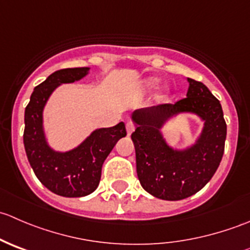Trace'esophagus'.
I'll return each instance as SVG.
<instances>
[{
    "instance_id": "1",
    "label": "esophagus",
    "mask_w": 250,
    "mask_h": 250,
    "mask_svg": "<svg viewBox=\"0 0 250 250\" xmlns=\"http://www.w3.org/2000/svg\"><path fill=\"white\" fill-rule=\"evenodd\" d=\"M125 128H127V133L128 135H130L133 133V130H134V125H133L132 122H127L125 123Z\"/></svg>"
}]
</instances>
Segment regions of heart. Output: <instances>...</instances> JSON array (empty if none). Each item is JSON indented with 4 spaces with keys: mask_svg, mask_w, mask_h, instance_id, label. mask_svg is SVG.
<instances>
[{
    "mask_svg": "<svg viewBox=\"0 0 250 250\" xmlns=\"http://www.w3.org/2000/svg\"><path fill=\"white\" fill-rule=\"evenodd\" d=\"M156 84H157V80L156 78H148V80L145 81V87H147L148 89L155 88Z\"/></svg>",
    "mask_w": 250,
    "mask_h": 250,
    "instance_id": "obj_1",
    "label": "heart"
}]
</instances>
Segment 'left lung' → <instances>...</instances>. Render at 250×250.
<instances>
[{"instance_id":"1","label":"left lung","mask_w":250,"mask_h":250,"mask_svg":"<svg viewBox=\"0 0 250 250\" xmlns=\"http://www.w3.org/2000/svg\"><path fill=\"white\" fill-rule=\"evenodd\" d=\"M188 82L185 99L132 113L138 178L144 190L165 201L184 200L203 188L218 169L225 148L220 102L202 82L192 78ZM181 113L197 115L204 128L192 146L179 149L167 143L162 129Z\"/></svg>"}]
</instances>
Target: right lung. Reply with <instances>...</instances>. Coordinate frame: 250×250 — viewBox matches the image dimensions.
Instances as JSON below:
<instances>
[{
    "label": "right lung",
    "mask_w": 250,
    "mask_h": 250,
    "mask_svg": "<svg viewBox=\"0 0 250 250\" xmlns=\"http://www.w3.org/2000/svg\"><path fill=\"white\" fill-rule=\"evenodd\" d=\"M89 67H72L53 72L37 85L25 109L24 146L30 166L44 186L62 197H83L99 185L104 161L121 138L125 137L123 122L93 130L80 145L57 151L49 145L43 125V110L59 85L74 83L89 74Z\"/></svg>",
    "instance_id": "1"
}]
</instances>
